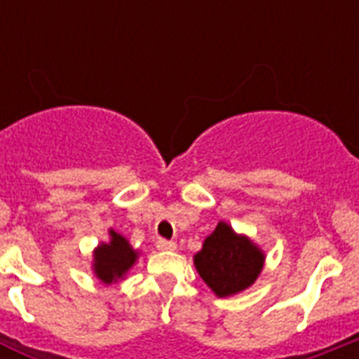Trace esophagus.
<instances>
[{"instance_id": "34e87169", "label": "esophagus", "mask_w": 359, "mask_h": 359, "mask_svg": "<svg viewBox=\"0 0 359 359\" xmlns=\"http://www.w3.org/2000/svg\"><path fill=\"white\" fill-rule=\"evenodd\" d=\"M156 248L161 250V252H172V250H176V243H174V241H167V239H158Z\"/></svg>"}]
</instances>
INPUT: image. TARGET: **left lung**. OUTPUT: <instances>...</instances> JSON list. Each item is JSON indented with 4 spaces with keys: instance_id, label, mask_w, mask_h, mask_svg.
<instances>
[{
    "instance_id": "8db88e82",
    "label": "left lung",
    "mask_w": 359,
    "mask_h": 359,
    "mask_svg": "<svg viewBox=\"0 0 359 359\" xmlns=\"http://www.w3.org/2000/svg\"><path fill=\"white\" fill-rule=\"evenodd\" d=\"M194 264L201 278L217 297H230L252 286L261 273L264 255L226 223H219L196 253Z\"/></svg>"
}]
</instances>
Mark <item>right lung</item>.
Segmentation results:
<instances>
[{"mask_svg": "<svg viewBox=\"0 0 359 359\" xmlns=\"http://www.w3.org/2000/svg\"><path fill=\"white\" fill-rule=\"evenodd\" d=\"M138 253L131 248L126 237L111 230V243L100 244L95 250V273L104 284L122 277L133 264Z\"/></svg>", "mask_w": 359, "mask_h": 359, "instance_id": "right-lung-1", "label": "right lung"}]
</instances>
